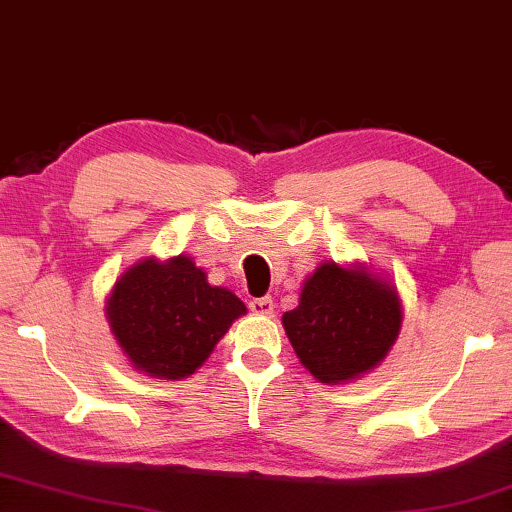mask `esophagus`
Returning <instances> with one entry per match:
<instances>
[{"instance_id":"esophagus-1","label":"esophagus","mask_w":512,"mask_h":512,"mask_svg":"<svg viewBox=\"0 0 512 512\" xmlns=\"http://www.w3.org/2000/svg\"><path fill=\"white\" fill-rule=\"evenodd\" d=\"M250 310L259 316H269V314H273V300L269 296L250 300Z\"/></svg>"}]
</instances>
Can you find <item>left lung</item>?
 <instances>
[{"instance_id": "1", "label": "left lung", "mask_w": 512, "mask_h": 512, "mask_svg": "<svg viewBox=\"0 0 512 512\" xmlns=\"http://www.w3.org/2000/svg\"><path fill=\"white\" fill-rule=\"evenodd\" d=\"M399 291L364 266L321 264L300 289L282 326L303 367L319 383H348L385 360L399 337Z\"/></svg>"}]
</instances>
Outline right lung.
Masks as SVG:
<instances>
[{"instance_id":"1","label":"right lung","mask_w":512,"mask_h":512,"mask_svg":"<svg viewBox=\"0 0 512 512\" xmlns=\"http://www.w3.org/2000/svg\"><path fill=\"white\" fill-rule=\"evenodd\" d=\"M107 321L136 371L161 380L189 378L202 367L246 305L212 287L191 257H145L129 266L107 298Z\"/></svg>"}]
</instances>
